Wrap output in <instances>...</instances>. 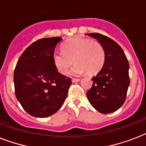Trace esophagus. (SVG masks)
Here are the masks:
<instances>
[{
    "label": "esophagus",
    "mask_w": 146,
    "mask_h": 146,
    "mask_svg": "<svg viewBox=\"0 0 146 146\" xmlns=\"http://www.w3.org/2000/svg\"><path fill=\"white\" fill-rule=\"evenodd\" d=\"M80 79H76V78H73V79H72V82H79V81H80Z\"/></svg>",
    "instance_id": "esophagus-1"
}]
</instances>
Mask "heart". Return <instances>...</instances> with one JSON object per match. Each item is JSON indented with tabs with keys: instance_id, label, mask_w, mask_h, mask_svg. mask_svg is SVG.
Returning a JSON list of instances; mask_svg holds the SVG:
<instances>
[{
	"instance_id": "1",
	"label": "heart",
	"mask_w": 146,
	"mask_h": 146,
	"mask_svg": "<svg viewBox=\"0 0 146 146\" xmlns=\"http://www.w3.org/2000/svg\"><path fill=\"white\" fill-rule=\"evenodd\" d=\"M105 59L104 48L99 42L82 37H75L66 41L63 50H55L53 61L58 72L66 73L72 64H76L70 70L71 76H80L87 73L93 74L100 70Z\"/></svg>"
}]
</instances>
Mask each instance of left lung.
<instances>
[{"label":"left lung","mask_w":146,"mask_h":146,"mask_svg":"<svg viewBox=\"0 0 146 146\" xmlns=\"http://www.w3.org/2000/svg\"><path fill=\"white\" fill-rule=\"evenodd\" d=\"M104 48V65L86 92L90 104L102 113L114 112L124 103L129 85V62L121 47L99 33H88Z\"/></svg>","instance_id":"8db88e82"}]
</instances>
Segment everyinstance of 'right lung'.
I'll return each instance as SVG.
<instances>
[{"label":"right lung","instance_id":"right-lung-1","mask_svg":"<svg viewBox=\"0 0 146 146\" xmlns=\"http://www.w3.org/2000/svg\"><path fill=\"white\" fill-rule=\"evenodd\" d=\"M62 38H44L22 54L14 70L15 94L23 109L35 117L56 113L66 99L71 79L57 71L53 53Z\"/></svg>","mask_w":146,"mask_h":146}]
</instances>
